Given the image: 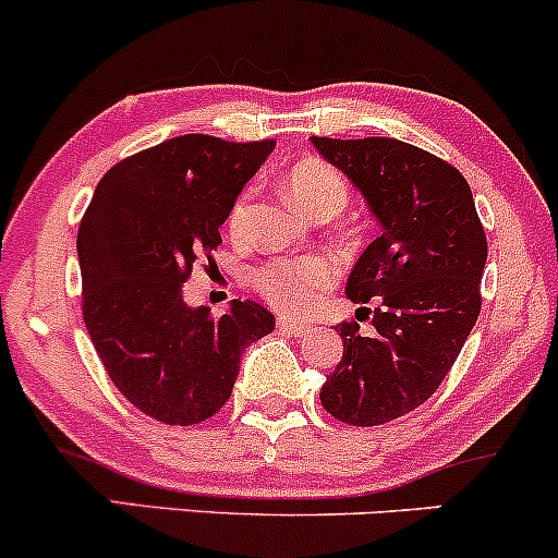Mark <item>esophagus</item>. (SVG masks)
I'll list each match as a JSON object with an SVG mask.
<instances>
[{
    "mask_svg": "<svg viewBox=\"0 0 558 558\" xmlns=\"http://www.w3.org/2000/svg\"><path fill=\"white\" fill-rule=\"evenodd\" d=\"M308 322H301V319H290V316H279V329H284L287 335H295V338H301L303 332H308Z\"/></svg>",
    "mask_w": 558,
    "mask_h": 558,
    "instance_id": "1",
    "label": "esophagus"
}]
</instances>
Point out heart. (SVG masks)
I'll use <instances>...</instances> for the list:
<instances>
[{
  "label": "heart",
  "instance_id": "1",
  "mask_svg": "<svg viewBox=\"0 0 558 558\" xmlns=\"http://www.w3.org/2000/svg\"><path fill=\"white\" fill-rule=\"evenodd\" d=\"M287 189L305 213H314L325 205L343 207L345 196H349V185H345L343 175L322 159H301L298 165H292V170L287 172ZM250 202H253V189H247L233 202L229 213L231 236L244 233L250 218ZM335 277H338V271H335L332 260L319 255H303L266 263V266L257 268L253 281L268 303H274L281 311H290V314H303L319 301L322 292L332 287Z\"/></svg>",
  "mask_w": 558,
  "mask_h": 558
}]
</instances>
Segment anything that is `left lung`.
Here are the masks:
<instances>
[{"label": "left lung", "instance_id": "8db88e82", "mask_svg": "<svg viewBox=\"0 0 558 558\" xmlns=\"http://www.w3.org/2000/svg\"><path fill=\"white\" fill-rule=\"evenodd\" d=\"M362 191L383 233L353 266L345 295L375 301L376 332L340 322L343 359L322 407L349 425H380L441 386L482 311L487 236L471 185L445 159L397 137H311Z\"/></svg>", "mask_w": 558, "mask_h": 558}]
</instances>
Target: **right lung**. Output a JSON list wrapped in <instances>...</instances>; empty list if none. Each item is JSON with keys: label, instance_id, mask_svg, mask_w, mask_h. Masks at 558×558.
<instances>
[{"label": "right lung", "instance_id": "add662e5", "mask_svg": "<svg viewBox=\"0 0 558 558\" xmlns=\"http://www.w3.org/2000/svg\"><path fill=\"white\" fill-rule=\"evenodd\" d=\"M277 141L181 135L117 161L76 233L82 316L111 383L167 425H194L226 404L242 351L274 329L255 301L229 314L191 308L183 284L218 250L220 226Z\"/></svg>", "mask_w": 558, "mask_h": 558}]
</instances>
